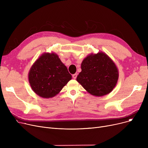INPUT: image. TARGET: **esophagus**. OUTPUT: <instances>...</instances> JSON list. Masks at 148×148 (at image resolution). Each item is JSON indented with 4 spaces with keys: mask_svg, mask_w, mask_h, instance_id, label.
<instances>
[{
    "mask_svg": "<svg viewBox=\"0 0 148 148\" xmlns=\"http://www.w3.org/2000/svg\"><path fill=\"white\" fill-rule=\"evenodd\" d=\"M77 74H74L73 75V78L74 79H75L77 78Z\"/></svg>",
    "mask_w": 148,
    "mask_h": 148,
    "instance_id": "obj_1",
    "label": "esophagus"
}]
</instances>
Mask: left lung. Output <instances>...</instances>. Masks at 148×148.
I'll list each match as a JSON object with an SVG mask.
<instances>
[{"instance_id":"obj_1","label":"left lung","mask_w":148,"mask_h":148,"mask_svg":"<svg viewBox=\"0 0 148 148\" xmlns=\"http://www.w3.org/2000/svg\"><path fill=\"white\" fill-rule=\"evenodd\" d=\"M81 68L77 81L92 95H107L117 84L118 69L113 60L103 51L89 54L83 60Z\"/></svg>"}]
</instances>
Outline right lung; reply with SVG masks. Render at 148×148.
Wrapping results in <instances>:
<instances>
[{
	"label": "right lung",
	"mask_w": 148,
	"mask_h": 148,
	"mask_svg": "<svg viewBox=\"0 0 148 148\" xmlns=\"http://www.w3.org/2000/svg\"><path fill=\"white\" fill-rule=\"evenodd\" d=\"M72 75L55 53H44L31 66L28 74L30 86L36 95L51 98L58 95Z\"/></svg>",
	"instance_id": "obj_1"
}]
</instances>
